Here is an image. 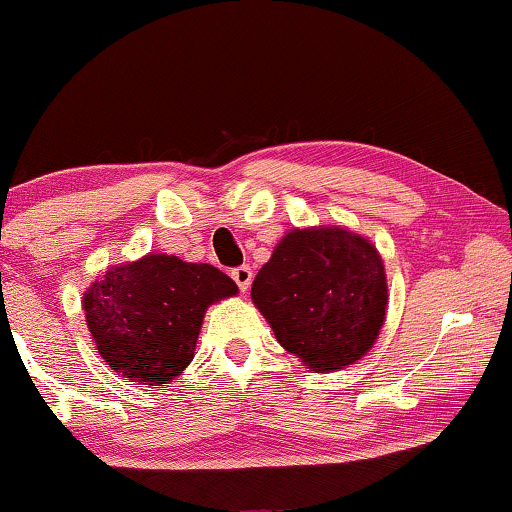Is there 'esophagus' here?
Segmentation results:
<instances>
[{"mask_svg":"<svg viewBox=\"0 0 512 512\" xmlns=\"http://www.w3.org/2000/svg\"><path fill=\"white\" fill-rule=\"evenodd\" d=\"M232 280L237 282V287L241 293H246L250 289V282H253V268L250 266H239L232 271Z\"/></svg>","mask_w":512,"mask_h":512,"instance_id":"1","label":"esophagus"}]
</instances>
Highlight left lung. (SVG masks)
Wrapping results in <instances>:
<instances>
[{"mask_svg": "<svg viewBox=\"0 0 512 512\" xmlns=\"http://www.w3.org/2000/svg\"><path fill=\"white\" fill-rule=\"evenodd\" d=\"M250 298L302 366L343 370L366 357L386 320L384 259L368 237L341 225L293 228L257 273Z\"/></svg>", "mask_w": 512, "mask_h": 512, "instance_id": "left-lung-1", "label": "left lung"}]
</instances>
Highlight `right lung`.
I'll list each match as a JSON object with an SVG mask.
<instances>
[{"instance_id": "right-lung-1", "label": "right lung", "mask_w": 512, "mask_h": 512, "mask_svg": "<svg viewBox=\"0 0 512 512\" xmlns=\"http://www.w3.org/2000/svg\"><path fill=\"white\" fill-rule=\"evenodd\" d=\"M237 293V284L212 264L149 253L110 266L85 289L81 305L110 370L162 388L192 363L207 307Z\"/></svg>"}]
</instances>
